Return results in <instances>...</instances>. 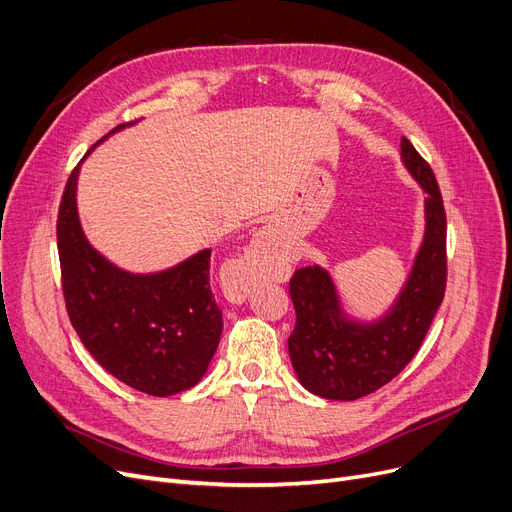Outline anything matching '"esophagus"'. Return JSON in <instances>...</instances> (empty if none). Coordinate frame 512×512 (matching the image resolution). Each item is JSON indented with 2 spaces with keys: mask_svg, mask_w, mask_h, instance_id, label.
Listing matches in <instances>:
<instances>
[{
  "mask_svg": "<svg viewBox=\"0 0 512 512\" xmlns=\"http://www.w3.org/2000/svg\"><path fill=\"white\" fill-rule=\"evenodd\" d=\"M290 269V256L269 229L256 233L248 254L237 260L231 269L229 290L233 298L248 296L252 285L262 279H279Z\"/></svg>",
  "mask_w": 512,
  "mask_h": 512,
  "instance_id": "obj_1",
  "label": "esophagus"
}]
</instances>
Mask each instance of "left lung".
I'll use <instances>...</instances> for the list:
<instances>
[{"label": "left lung", "instance_id": "left-lung-1", "mask_svg": "<svg viewBox=\"0 0 512 512\" xmlns=\"http://www.w3.org/2000/svg\"><path fill=\"white\" fill-rule=\"evenodd\" d=\"M401 161L426 193L424 239L397 300L376 321L344 313L332 275L319 264L290 279L296 325L288 351L300 384L323 399L355 401L391 382L418 353L447 281L443 199L431 166L405 136Z\"/></svg>", "mask_w": 512, "mask_h": 512}]
</instances>
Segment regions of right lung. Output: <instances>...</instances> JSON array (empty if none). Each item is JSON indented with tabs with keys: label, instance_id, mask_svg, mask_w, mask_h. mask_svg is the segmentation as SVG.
Wrapping results in <instances>:
<instances>
[{
	"label": "right lung",
	"instance_id": "obj_1",
	"mask_svg": "<svg viewBox=\"0 0 512 512\" xmlns=\"http://www.w3.org/2000/svg\"><path fill=\"white\" fill-rule=\"evenodd\" d=\"M77 178L79 166L60 201L56 239L67 313L79 340L111 376L140 393L187 391L208 372L222 334V311L210 290L212 250L149 275L115 267L81 229Z\"/></svg>",
	"mask_w": 512,
	"mask_h": 512
}]
</instances>
